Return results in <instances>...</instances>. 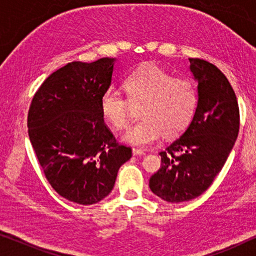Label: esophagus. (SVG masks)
Segmentation results:
<instances>
[{
    "mask_svg": "<svg viewBox=\"0 0 256 256\" xmlns=\"http://www.w3.org/2000/svg\"><path fill=\"white\" fill-rule=\"evenodd\" d=\"M132 155H134V156H143V155H146V152L141 149L132 148Z\"/></svg>",
    "mask_w": 256,
    "mask_h": 256,
    "instance_id": "34e87169",
    "label": "esophagus"
}]
</instances>
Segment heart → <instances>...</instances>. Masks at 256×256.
<instances>
[{"label":"heart","instance_id":"b5f03b06","mask_svg":"<svg viewBox=\"0 0 256 256\" xmlns=\"http://www.w3.org/2000/svg\"><path fill=\"white\" fill-rule=\"evenodd\" d=\"M127 98L114 90H107L100 99V112L104 121L122 130L130 121L133 107L140 108L142 120L129 128L126 142L135 146L152 144L162 134L174 138L185 129L194 118L198 104V92L188 79L174 76L154 62L132 71L124 82Z\"/></svg>","mask_w":256,"mask_h":256}]
</instances>
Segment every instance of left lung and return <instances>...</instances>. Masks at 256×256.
Masks as SVG:
<instances>
[{
  "mask_svg": "<svg viewBox=\"0 0 256 256\" xmlns=\"http://www.w3.org/2000/svg\"><path fill=\"white\" fill-rule=\"evenodd\" d=\"M188 60L198 82L197 110L180 138L160 152L162 164L149 180L150 190L168 202H188L204 194L239 134V106L225 74L202 59Z\"/></svg>",
  "mask_w": 256,
  "mask_h": 256,
  "instance_id": "1",
  "label": "left lung"
}]
</instances>
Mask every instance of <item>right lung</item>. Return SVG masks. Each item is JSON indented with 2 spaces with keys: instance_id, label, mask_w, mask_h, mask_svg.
Returning <instances> with one entry per match:
<instances>
[{
  "instance_id": "obj_1",
  "label": "right lung",
  "mask_w": 256,
  "mask_h": 256,
  "mask_svg": "<svg viewBox=\"0 0 256 256\" xmlns=\"http://www.w3.org/2000/svg\"><path fill=\"white\" fill-rule=\"evenodd\" d=\"M115 58L72 62L48 76L32 98L28 132L45 177L62 198L102 200L132 149L116 142L100 112Z\"/></svg>"
}]
</instances>
